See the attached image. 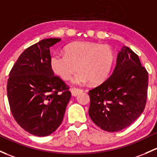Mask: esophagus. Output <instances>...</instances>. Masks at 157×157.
I'll list each match as a JSON object with an SVG mask.
<instances>
[{
  "label": "esophagus",
  "instance_id": "1",
  "mask_svg": "<svg viewBox=\"0 0 157 157\" xmlns=\"http://www.w3.org/2000/svg\"><path fill=\"white\" fill-rule=\"evenodd\" d=\"M83 90L82 89H79V88H76V87H73V88L71 90V94L73 96H77L78 94L81 93L83 92Z\"/></svg>",
  "mask_w": 157,
  "mask_h": 157
}]
</instances>
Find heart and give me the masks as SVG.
Listing matches in <instances>:
<instances>
[{
    "instance_id": "1",
    "label": "heart",
    "mask_w": 157,
    "mask_h": 157,
    "mask_svg": "<svg viewBox=\"0 0 157 157\" xmlns=\"http://www.w3.org/2000/svg\"><path fill=\"white\" fill-rule=\"evenodd\" d=\"M114 61L110 47L90 42H75L66 48V54L55 53L51 59V66L57 75L67 80L77 70L73 82L84 84L88 82L96 85L108 78Z\"/></svg>"
}]
</instances>
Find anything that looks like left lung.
Segmentation results:
<instances>
[{"instance_id":"obj_1","label":"left lung","mask_w":157,"mask_h":157,"mask_svg":"<svg viewBox=\"0 0 157 157\" xmlns=\"http://www.w3.org/2000/svg\"><path fill=\"white\" fill-rule=\"evenodd\" d=\"M147 87L146 68L137 54L123 47L111 75L89 91L90 118L96 126L110 132L126 128L144 111Z\"/></svg>"}]
</instances>
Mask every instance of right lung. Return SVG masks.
I'll return each mask as SVG.
<instances>
[{"instance_id":"right-lung-1","label":"right lung","mask_w":157,"mask_h":157,"mask_svg":"<svg viewBox=\"0 0 157 157\" xmlns=\"http://www.w3.org/2000/svg\"><path fill=\"white\" fill-rule=\"evenodd\" d=\"M61 40L49 38L27 48L9 74L7 98L13 118L31 135L52 134L62 123L71 93L51 66L49 48Z\"/></svg>"}]
</instances>
